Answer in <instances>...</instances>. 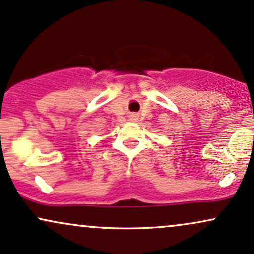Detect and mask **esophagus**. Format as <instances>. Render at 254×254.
<instances>
[{
  "mask_svg": "<svg viewBox=\"0 0 254 254\" xmlns=\"http://www.w3.org/2000/svg\"><path fill=\"white\" fill-rule=\"evenodd\" d=\"M136 118H137L136 114H130V119H132V120H136Z\"/></svg>",
  "mask_w": 254,
  "mask_h": 254,
  "instance_id": "1",
  "label": "esophagus"
}]
</instances>
